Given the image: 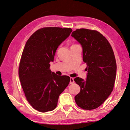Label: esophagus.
<instances>
[{
    "instance_id": "1",
    "label": "esophagus",
    "mask_w": 130,
    "mask_h": 130,
    "mask_svg": "<svg viewBox=\"0 0 130 130\" xmlns=\"http://www.w3.org/2000/svg\"><path fill=\"white\" fill-rule=\"evenodd\" d=\"M74 83V78L72 77L70 78V84H73Z\"/></svg>"
}]
</instances>
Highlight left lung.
<instances>
[{
    "mask_svg": "<svg viewBox=\"0 0 130 130\" xmlns=\"http://www.w3.org/2000/svg\"><path fill=\"white\" fill-rule=\"evenodd\" d=\"M72 36L82 47L83 61L87 64L88 72L86 81L78 77L74 78L80 87L75 100L82 109H95L113 90L117 72L115 54L107 39L97 31L76 29Z\"/></svg>",
    "mask_w": 130,
    "mask_h": 130,
    "instance_id": "left-lung-1",
    "label": "left lung"
}]
</instances>
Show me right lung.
Instances as JSON below:
<instances>
[{
  "label": "right lung",
  "mask_w": 130,
  "mask_h": 130,
  "mask_svg": "<svg viewBox=\"0 0 130 130\" xmlns=\"http://www.w3.org/2000/svg\"><path fill=\"white\" fill-rule=\"evenodd\" d=\"M71 28L43 27L27 41L19 66L18 74L26 100L41 112L56 107L59 96L67 87L70 77L57 75L50 69L58 46L68 37Z\"/></svg>",
  "instance_id": "right-lung-1"
}]
</instances>
